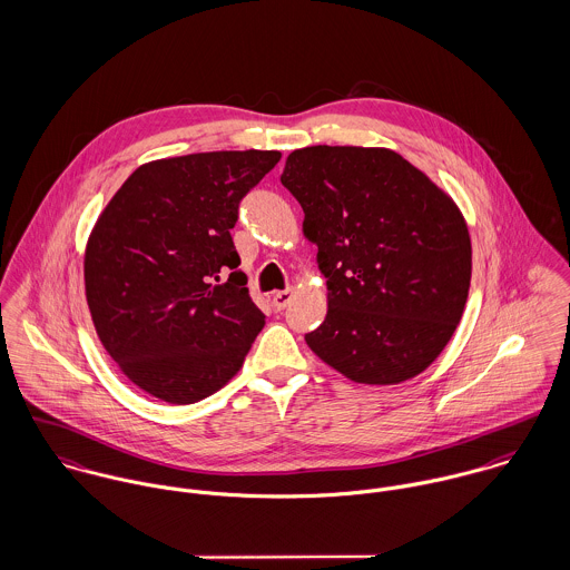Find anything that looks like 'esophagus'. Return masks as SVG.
I'll return each instance as SVG.
<instances>
[{"label": "esophagus", "mask_w": 570, "mask_h": 570, "mask_svg": "<svg viewBox=\"0 0 570 570\" xmlns=\"http://www.w3.org/2000/svg\"><path fill=\"white\" fill-rule=\"evenodd\" d=\"M292 298H294V292L287 287V289H281V292H276L274 294V298H272V305H274V309L276 312H283L289 303H292Z\"/></svg>", "instance_id": "34e87169"}]
</instances>
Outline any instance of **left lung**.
Wrapping results in <instances>:
<instances>
[{
	"mask_svg": "<svg viewBox=\"0 0 570 570\" xmlns=\"http://www.w3.org/2000/svg\"><path fill=\"white\" fill-rule=\"evenodd\" d=\"M281 181L303 206L328 289L309 348L360 384L425 371L470 292L472 244L456 204L391 149L305 147Z\"/></svg>",
	"mask_w": 570,
	"mask_h": 570,
	"instance_id": "left-lung-1",
	"label": "left lung"
}]
</instances>
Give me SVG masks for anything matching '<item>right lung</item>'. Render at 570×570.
Instances as JSON below:
<instances>
[{"label":"right lung","mask_w":570,"mask_h":570,"mask_svg":"<svg viewBox=\"0 0 570 570\" xmlns=\"http://www.w3.org/2000/svg\"><path fill=\"white\" fill-rule=\"evenodd\" d=\"M278 151L142 164L111 197L85 252L96 333L122 373L168 404H195L244 364L265 325L230 230Z\"/></svg>","instance_id":"1"}]
</instances>
